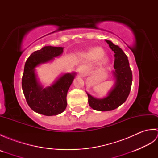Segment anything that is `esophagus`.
I'll use <instances>...</instances> for the list:
<instances>
[{
    "instance_id": "esophagus-1",
    "label": "esophagus",
    "mask_w": 158,
    "mask_h": 158,
    "mask_svg": "<svg viewBox=\"0 0 158 158\" xmlns=\"http://www.w3.org/2000/svg\"><path fill=\"white\" fill-rule=\"evenodd\" d=\"M86 70H87L86 67H85V66H80L79 68V69H78V72H79V73L80 74V75H83V74H85V73Z\"/></svg>"
}]
</instances>
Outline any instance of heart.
<instances>
[{"label": "heart", "instance_id": "obj_1", "mask_svg": "<svg viewBox=\"0 0 158 158\" xmlns=\"http://www.w3.org/2000/svg\"><path fill=\"white\" fill-rule=\"evenodd\" d=\"M103 53H104V52L101 48H95L89 50L88 52V56L89 58L92 59L96 60L100 58L102 61H105L106 60V57L103 54Z\"/></svg>", "mask_w": 158, "mask_h": 158}]
</instances>
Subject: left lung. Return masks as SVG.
Returning <instances> with one entry per match:
<instances>
[{
	"mask_svg": "<svg viewBox=\"0 0 158 158\" xmlns=\"http://www.w3.org/2000/svg\"><path fill=\"white\" fill-rule=\"evenodd\" d=\"M109 48L115 53L113 75L115 82L108 95L103 98H96L87 92L89 105L99 111H108L117 109L126 101L129 96L132 82V73L127 56L118 45L105 40Z\"/></svg>",
	"mask_w": 158,
	"mask_h": 158,
	"instance_id": "obj_1",
	"label": "left lung"
}]
</instances>
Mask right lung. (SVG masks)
I'll list each match as a JSON object with an SVG mask.
<instances>
[{
  "label": "right lung",
  "mask_w": 158,
  "mask_h": 158,
  "mask_svg": "<svg viewBox=\"0 0 158 158\" xmlns=\"http://www.w3.org/2000/svg\"><path fill=\"white\" fill-rule=\"evenodd\" d=\"M63 49L62 47H43L32 53L25 63L22 86L26 102L35 112L46 116L57 115L65 110L67 92L76 73L64 74L52 85L44 88L38 81L35 68L60 56Z\"/></svg>",
  "instance_id": "obj_1"
}]
</instances>
